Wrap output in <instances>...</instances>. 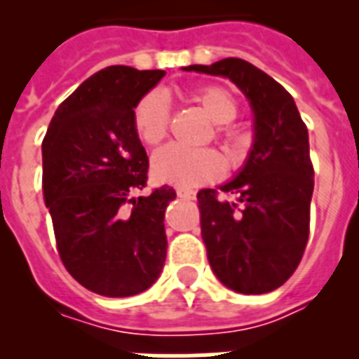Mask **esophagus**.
Masks as SVG:
<instances>
[{
    "label": "esophagus",
    "mask_w": 359,
    "mask_h": 359,
    "mask_svg": "<svg viewBox=\"0 0 359 359\" xmlns=\"http://www.w3.org/2000/svg\"><path fill=\"white\" fill-rule=\"evenodd\" d=\"M177 196L182 197V199H194L196 197V191L190 190V188H177Z\"/></svg>",
    "instance_id": "34e87169"
}]
</instances>
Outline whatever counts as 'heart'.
Segmentation results:
<instances>
[{
    "instance_id": "b5f03b06",
    "label": "heart",
    "mask_w": 359,
    "mask_h": 359,
    "mask_svg": "<svg viewBox=\"0 0 359 359\" xmlns=\"http://www.w3.org/2000/svg\"><path fill=\"white\" fill-rule=\"evenodd\" d=\"M190 100L216 123V134L229 141L233 137L225 124L238 117V102L227 89L219 86H203L190 93ZM135 134L145 145H158L169 128V104L160 93H149L134 109ZM152 171L158 180L180 188H196L224 173V160L212 149L191 151L169 145L158 151L152 160Z\"/></svg>"
}]
</instances>
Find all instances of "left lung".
Segmentation results:
<instances>
[{
  "label": "left lung",
  "mask_w": 359,
  "mask_h": 359,
  "mask_svg": "<svg viewBox=\"0 0 359 359\" xmlns=\"http://www.w3.org/2000/svg\"><path fill=\"white\" fill-rule=\"evenodd\" d=\"M184 70L229 78L250 100L255 137L235 179L219 190L197 194L201 236L216 278L240 294H264L298 268L309 236L315 171L309 135L294 98L266 72L244 59L227 57Z\"/></svg>",
  "instance_id": "left-lung-1"
}]
</instances>
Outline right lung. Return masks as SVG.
<instances>
[{"mask_svg":"<svg viewBox=\"0 0 359 359\" xmlns=\"http://www.w3.org/2000/svg\"><path fill=\"white\" fill-rule=\"evenodd\" d=\"M165 70L106 67L57 108L42 141V194L69 273L100 296L140 294L162 272L163 214L177 194L147 186L134 108Z\"/></svg>","mask_w":359,"mask_h":359,"instance_id":"add662e5","label":"right lung"}]
</instances>
